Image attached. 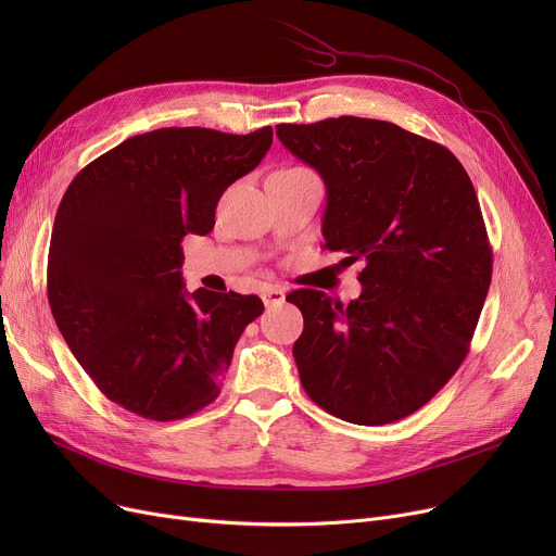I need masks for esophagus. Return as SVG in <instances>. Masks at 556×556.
Returning a JSON list of instances; mask_svg holds the SVG:
<instances>
[{
	"instance_id": "obj_1",
	"label": "esophagus",
	"mask_w": 556,
	"mask_h": 556,
	"mask_svg": "<svg viewBox=\"0 0 556 556\" xmlns=\"http://www.w3.org/2000/svg\"><path fill=\"white\" fill-rule=\"evenodd\" d=\"M261 300H263V304L266 306H277V304H283V300H286V293L281 288H277V286H266L261 290Z\"/></svg>"
}]
</instances>
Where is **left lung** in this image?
Listing matches in <instances>:
<instances>
[{
    "label": "left lung",
    "mask_w": 556,
    "mask_h": 556,
    "mask_svg": "<svg viewBox=\"0 0 556 556\" xmlns=\"http://www.w3.org/2000/svg\"><path fill=\"white\" fill-rule=\"evenodd\" d=\"M286 149L327 185V248L365 261L346 306L302 288L293 346L306 394L358 426L417 413L469 354L491 283V245L471 178L446 146L390 122L279 124Z\"/></svg>",
    "instance_id": "left-lung-1"
}]
</instances>
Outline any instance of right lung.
<instances>
[{
  "mask_svg": "<svg viewBox=\"0 0 556 556\" xmlns=\"http://www.w3.org/2000/svg\"><path fill=\"white\" fill-rule=\"evenodd\" d=\"M270 146V126L160 128L114 146L67 187L49 243V306L80 367L126 410L175 421L220 394L263 302L231 290L189 295L180 243L214 229L223 191Z\"/></svg>",
  "mask_w": 556,
  "mask_h": 556,
  "instance_id": "add662e5",
  "label": "right lung"
}]
</instances>
